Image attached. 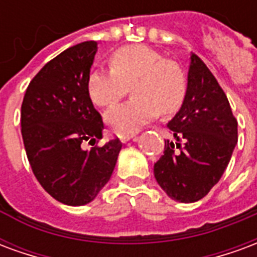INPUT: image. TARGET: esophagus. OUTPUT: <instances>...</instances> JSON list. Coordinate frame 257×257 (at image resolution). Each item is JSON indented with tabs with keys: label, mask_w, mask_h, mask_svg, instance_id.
Masks as SVG:
<instances>
[{
	"label": "esophagus",
	"mask_w": 257,
	"mask_h": 257,
	"mask_svg": "<svg viewBox=\"0 0 257 257\" xmlns=\"http://www.w3.org/2000/svg\"><path fill=\"white\" fill-rule=\"evenodd\" d=\"M135 135H122V136H119V140L122 142V143H126L128 140L134 139Z\"/></svg>",
	"instance_id": "1"
}]
</instances>
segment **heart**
<instances>
[{"label": "heart", "mask_w": 257, "mask_h": 257, "mask_svg": "<svg viewBox=\"0 0 257 257\" xmlns=\"http://www.w3.org/2000/svg\"><path fill=\"white\" fill-rule=\"evenodd\" d=\"M111 70L97 68L88 75V95L100 107H108L126 95L134 99L111 107L104 121L118 135L139 131L160 115L178 111L186 96L182 68L147 45L118 48L110 56Z\"/></svg>", "instance_id": "obj_1"}]
</instances>
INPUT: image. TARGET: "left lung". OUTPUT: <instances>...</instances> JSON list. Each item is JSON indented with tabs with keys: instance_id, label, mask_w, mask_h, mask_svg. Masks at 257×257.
<instances>
[{
	"instance_id": "8db88e82",
	"label": "left lung",
	"mask_w": 257,
	"mask_h": 257,
	"mask_svg": "<svg viewBox=\"0 0 257 257\" xmlns=\"http://www.w3.org/2000/svg\"><path fill=\"white\" fill-rule=\"evenodd\" d=\"M237 126L226 93L191 53L183 104L168 122L176 142L165 140L164 156L154 164L157 183L168 197L189 204L209 193L231 160Z\"/></svg>"
}]
</instances>
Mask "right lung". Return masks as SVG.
Listing matches in <instances>:
<instances>
[{"label":"right lung","mask_w":257,"mask_h":257,"mask_svg":"<svg viewBox=\"0 0 257 257\" xmlns=\"http://www.w3.org/2000/svg\"><path fill=\"white\" fill-rule=\"evenodd\" d=\"M97 42L68 48L48 62L27 86L22 136L33 173L62 204L81 206L96 198L117 164L122 143L82 145L103 138V121L88 95V75Z\"/></svg>","instance_id":"obj_1"}]
</instances>
